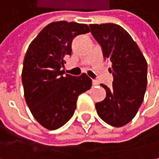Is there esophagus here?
<instances>
[{
  "mask_svg": "<svg viewBox=\"0 0 159 159\" xmlns=\"http://www.w3.org/2000/svg\"><path fill=\"white\" fill-rule=\"evenodd\" d=\"M93 86H97V85H99L98 81H96V80H93Z\"/></svg>",
  "mask_w": 159,
  "mask_h": 159,
  "instance_id": "esophagus-1",
  "label": "esophagus"
}]
</instances>
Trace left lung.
<instances>
[{
  "instance_id": "obj_1",
  "label": "left lung",
  "mask_w": 159,
  "mask_h": 159,
  "mask_svg": "<svg viewBox=\"0 0 159 159\" xmlns=\"http://www.w3.org/2000/svg\"><path fill=\"white\" fill-rule=\"evenodd\" d=\"M91 33L101 45L103 57L111 62L112 89L106 91L103 101L96 102L99 117L109 125L122 127L137 114L148 83V64L130 35L120 25L91 24Z\"/></svg>"
}]
</instances>
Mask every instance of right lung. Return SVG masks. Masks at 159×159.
<instances>
[{
	"label": "right lung",
	"instance_id": "obj_1",
	"mask_svg": "<svg viewBox=\"0 0 159 159\" xmlns=\"http://www.w3.org/2000/svg\"><path fill=\"white\" fill-rule=\"evenodd\" d=\"M90 32L86 24L56 21L47 25L32 40L23 61L21 80L24 96L33 117L44 128L54 130L66 124L76 108L81 93L92 86L85 74L64 75L65 58L77 35Z\"/></svg>",
	"mask_w": 159,
	"mask_h": 159
}]
</instances>
